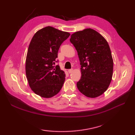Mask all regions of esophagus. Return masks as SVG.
<instances>
[{"instance_id":"34e87169","label":"esophagus","mask_w":135,"mask_h":135,"mask_svg":"<svg viewBox=\"0 0 135 135\" xmlns=\"http://www.w3.org/2000/svg\"><path fill=\"white\" fill-rule=\"evenodd\" d=\"M68 73H69V74H71V73H72L73 71V69H70V70H68Z\"/></svg>"}]
</instances>
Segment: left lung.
<instances>
[{
  "label": "left lung",
  "instance_id": "left-lung-1",
  "mask_svg": "<svg viewBox=\"0 0 135 135\" xmlns=\"http://www.w3.org/2000/svg\"><path fill=\"white\" fill-rule=\"evenodd\" d=\"M70 42L78 52L81 77L76 86L80 92L90 98L104 93L112 79L113 60L108 42L91 28L71 35Z\"/></svg>",
  "mask_w": 135,
  "mask_h": 135
}]
</instances>
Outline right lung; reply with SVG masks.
Here are the masks:
<instances>
[{
    "label": "right lung",
    "mask_w": 135,
    "mask_h": 135,
    "mask_svg": "<svg viewBox=\"0 0 135 135\" xmlns=\"http://www.w3.org/2000/svg\"><path fill=\"white\" fill-rule=\"evenodd\" d=\"M70 33L46 27L33 35L28 47L25 72L28 84L35 94L44 98L55 96L61 90L65 74L56 59L62 43Z\"/></svg>",
    "instance_id": "right-lung-1"
}]
</instances>
